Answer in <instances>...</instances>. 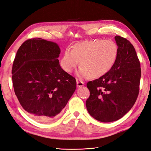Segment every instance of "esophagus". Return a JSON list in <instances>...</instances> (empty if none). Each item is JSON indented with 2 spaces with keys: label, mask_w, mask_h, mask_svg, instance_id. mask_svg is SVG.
Returning a JSON list of instances; mask_svg holds the SVG:
<instances>
[{
  "label": "esophagus",
  "mask_w": 151,
  "mask_h": 151,
  "mask_svg": "<svg viewBox=\"0 0 151 151\" xmlns=\"http://www.w3.org/2000/svg\"><path fill=\"white\" fill-rule=\"evenodd\" d=\"M77 86L78 87V88H81V87H83L84 86V83L83 82H82L81 81H78V79H77Z\"/></svg>",
  "instance_id": "1"
}]
</instances>
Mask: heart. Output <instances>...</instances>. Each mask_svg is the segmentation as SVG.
Instances as JSON below:
<instances>
[{"label":"heart","mask_w":151,"mask_h":151,"mask_svg":"<svg viewBox=\"0 0 151 151\" xmlns=\"http://www.w3.org/2000/svg\"><path fill=\"white\" fill-rule=\"evenodd\" d=\"M119 48L112 40L94 39L77 43L71 51L67 50L60 60L62 69L70 73L79 64L77 75L98 78L106 74L115 65Z\"/></svg>","instance_id":"heart-1"}]
</instances>
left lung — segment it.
<instances>
[{"label":"left lung","mask_w":151,"mask_h":151,"mask_svg":"<svg viewBox=\"0 0 151 151\" xmlns=\"http://www.w3.org/2000/svg\"><path fill=\"white\" fill-rule=\"evenodd\" d=\"M119 48L117 60L106 74L87 87L90 91L86 105L89 115L101 122L120 119L134 106L139 92L140 64L133 45L120 36L115 37Z\"/></svg>","instance_id":"8db88e82"}]
</instances>
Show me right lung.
Listing matches in <instances>:
<instances>
[{
    "mask_svg": "<svg viewBox=\"0 0 151 151\" xmlns=\"http://www.w3.org/2000/svg\"><path fill=\"white\" fill-rule=\"evenodd\" d=\"M60 48L42 38L26 40L14 60L12 79L16 96L25 111L42 122L53 120L76 89V81L61 68Z\"/></svg>",
    "mask_w": 151,
    "mask_h": 151,
    "instance_id": "right-lung-1",
    "label": "right lung"
}]
</instances>
